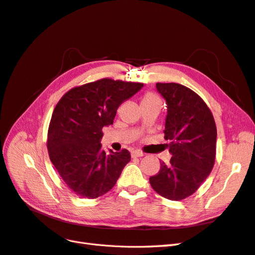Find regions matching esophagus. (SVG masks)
Listing matches in <instances>:
<instances>
[{"label": "esophagus", "mask_w": 255, "mask_h": 255, "mask_svg": "<svg viewBox=\"0 0 255 255\" xmlns=\"http://www.w3.org/2000/svg\"><path fill=\"white\" fill-rule=\"evenodd\" d=\"M130 155H132V157H141L144 155V154L139 150H135V151H132V154H130Z\"/></svg>", "instance_id": "obj_1"}]
</instances>
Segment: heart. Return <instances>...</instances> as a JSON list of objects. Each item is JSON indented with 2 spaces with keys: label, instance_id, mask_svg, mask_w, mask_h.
Here are the masks:
<instances>
[{
  "label": "heart",
  "instance_id": "obj_1",
  "mask_svg": "<svg viewBox=\"0 0 255 255\" xmlns=\"http://www.w3.org/2000/svg\"><path fill=\"white\" fill-rule=\"evenodd\" d=\"M142 101H159V99H158L157 96L153 95V94H146V95L143 97Z\"/></svg>",
  "mask_w": 255,
  "mask_h": 255
}]
</instances>
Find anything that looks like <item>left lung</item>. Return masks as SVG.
<instances>
[{"instance_id": "8db88e82", "label": "left lung", "mask_w": 255, "mask_h": 255, "mask_svg": "<svg viewBox=\"0 0 255 255\" xmlns=\"http://www.w3.org/2000/svg\"><path fill=\"white\" fill-rule=\"evenodd\" d=\"M156 88L168 105L165 125L170 163L160 164L150 177L152 188L172 201L195 194L211 173L216 157L217 128L203 99L177 83H157Z\"/></svg>"}]
</instances>
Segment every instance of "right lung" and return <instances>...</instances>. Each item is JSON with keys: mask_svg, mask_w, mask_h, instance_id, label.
Instances as JSON below:
<instances>
[{"mask_svg": "<svg viewBox=\"0 0 255 255\" xmlns=\"http://www.w3.org/2000/svg\"><path fill=\"white\" fill-rule=\"evenodd\" d=\"M142 86L105 78L71 88L56 104L48 129L49 156L75 195L96 199L115 186L130 154L127 149L106 154L102 128L113 125L121 103Z\"/></svg>", "mask_w": 255, "mask_h": 255, "instance_id": "obj_1", "label": "right lung"}]
</instances>
